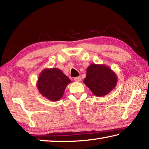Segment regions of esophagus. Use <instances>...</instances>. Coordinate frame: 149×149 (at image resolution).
<instances>
[{
  "label": "esophagus",
  "mask_w": 149,
  "mask_h": 149,
  "mask_svg": "<svg viewBox=\"0 0 149 149\" xmlns=\"http://www.w3.org/2000/svg\"><path fill=\"white\" fill-rule=\"evenodd\" d=\"M74 81H77V82H79V81H81V77H79V76H78V77H74Z\"/></svg>",
  "instance_id": "obj_1"
}]
</instances>
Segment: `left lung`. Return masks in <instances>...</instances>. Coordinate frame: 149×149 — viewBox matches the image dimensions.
<instances>
[{"label":"left lung","instance_id":"8db88e82","mask_svg":"<svg viewBox=\"0 0 149 149\" xmlns=\"http://www.w3.org/2000/svg\"><path fill=\"white\" fill-rule=\"evenodd\" d=\"M84 81L93 94L98 97H102L116 87L117 77L106 65L93 64L87 68V75Z\"/></svg>","mask_w":149,"mask_h":149}]
</instances>
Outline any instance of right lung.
I'll return each mask as SVG.
<instances>
[{
    "label": "right lung",
    "mask_w": 149,
    "mask_h": 149,
    "mask_svg": "<svg viewBox=\"0 0 149 149\" xmlns=\"http://www.w3.org/2000/svg\"><path fill=\"white\" fill-rule=\"evenodd\" d=\"M70 79L58 68L46 69L40 74L37 83L39 92L52 101H57L64 94Z\"/></svg>",
    "instance_id": "obj_1"
}]
</instances>
